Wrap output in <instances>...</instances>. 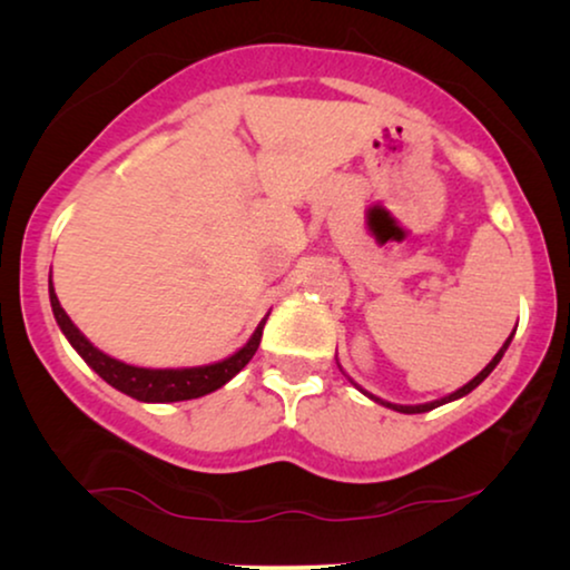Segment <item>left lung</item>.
Masks as SVG:
<instances>
[{
    "instance_id": "1",
    "label": "left lung",
    "mask_w": 570,
    "mask_h": 570,
    "mask_svg": "<svg viewBox=\"0 0 570 570\" xmlns=\"http://www.w3.org/2000/svg\"><path fill=\"white\" fill-rule=\"evenodd\" d=\"M511 337H513V334H511ZM511 337L503 342V347H501V350H498V353H495V357H493V361H490V363L485 365V368H482V371L478 373V376H474V379L470 381V384H464L462 389H456V392H454V394L443 396V400H435V402H428V404H392V402H384V400H379V396H373V394H368V392H363V389H361V386H357V384H355V386H357V389H361V392H363L365 396H371V400H373V402L384 404V407H389V410L404 412V415H415V412H428V410H435V407H441V404H446V402H454V400H459V396L470 394V392H472V389H478V386L482 384V381H485V379L490 376V371H493V368H495V365H498V363H501V357H503V353H505V350H509V345H511Z\"/></svg>"
}]
</instances>
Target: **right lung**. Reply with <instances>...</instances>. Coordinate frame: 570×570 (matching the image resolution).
I'll return each instance as SVG.
<instances>
[{"instance_id": "add662e5", "label": "right lung", "mask_w": 570, "mask_h": 570, "mask_svg": "<svg viewBox=\"0 0 570 570\" xmlns=\"http://www.w3.org/2000/svg\"><path fill=\"white\" fill-rule=\"evenodd\" d=\"M49 298H51V311L53 318H57L59 330L65 332L85 363L90 365L92 371L98 373L106 384H111L119 392L135 396L139 402H184V400H197V396H205L215 389L228 384V381L236 376V373L244 368V365L252 361L256 347L262 342V330L267 324V318H262L252 340L246 342L238 353L225 357L220 363L213 365H197V368H139V365H129L116 361V357L100 353L96 345H90V340L77 330L72 318L65 314L61 303L53 293V285L49 279Z\"/></svg>"}]
</instances>
